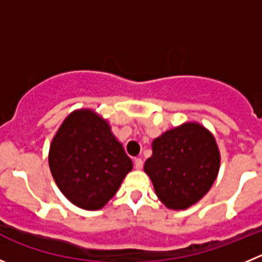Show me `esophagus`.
Listing matches in <instances>:
<instances>
[{
    "mask_svg": "<svg viewBox=\"0 0 262 262\" xmlns=\"http://www.w3.org/2000/svg\"><path fill=\"white\" fill-rule=\"evenodd\" d=\"M143 159L140 158H136L135 161H134V167H135L136 170H141L143 168Z\"/></svg>",
    "mask_w": 262,
    "mask_h": 262,
    "instance_id": "34e87169",
    "label": "esophagus"
}]
</instances>
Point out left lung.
<instances>
[{"mask_svg": "<svg viewBox=\"0 0 262 262\" xmlns=\"http://www.w3.org/2000/svg\"><path fill=\"white\" fill-rule=\"evenodd\" d=\"M220 167L213 136L196 123H186L153 141V156L144 171L157 196L168 208L185 210L210 190Z\"/></svg>", "mask_w": 262, "mask_h": 262, "instance_id": "8db88e82", "label": "left lung"}]
</instances>
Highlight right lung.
Returning <instances> with one entry per match:
<instances>
[{"label": "right lung", "mask_w": 262, "mask_h": 262, "mask_svg": "<svg viewBox=\"0 0 262 262\" xmlns=\"http://www.w3.org/2000/svg\"><path fill=\"white\" fill-rule=\"evenodd\" d=\"M49 164L61 193L78 207L99 210L113 198L133 162L91 111H78L64 121L50 148Z\"/></svg>", "instance_id": "add662e5"}]
</instances>
